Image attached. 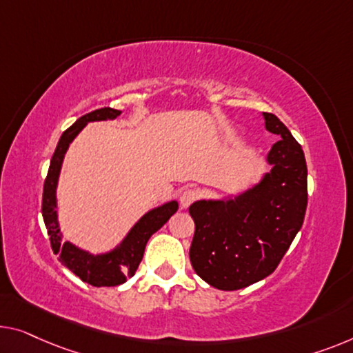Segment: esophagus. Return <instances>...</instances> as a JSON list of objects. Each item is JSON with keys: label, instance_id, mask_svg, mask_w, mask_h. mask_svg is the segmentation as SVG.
Wrapping results in <instances>:
<instances>
[{"label": "esophagus", "instance_id": "esophagus-1", "mask_svg": "<svg viewBox=\"0 0 353 353\" xmlns=\"http://www.w3.org/2000/svg\"><path fill=\"white\" fill-rule=\"evenodd\" d=\"M196 196H198L196 190H193V188H188V190H183V192L181 193V198H179V203H181V206H182L183 209H187V208L190 206V204L194 201V199H196Z\"/></svg>", "mask_w": 353, "mask_h": 353}]
</instances>
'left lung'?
Wrapping results in <instances>:
<instances>
[{
  "label": "left lung",
  "instance_id": "obj_1",
  "mask_svg": "<svg viewBox=\"0 0 353 353\" xmlns=\"http://www.w3.org/2000/svg\"><path fill=\"white\" fill-rule=\"evenodd\" d=\"M265 128L277 134L266 163L271 171L250 188L190 206L194 236L190 261L196 274L219 290H239L276 270L303 227L307 206V166L301 145L274 114Z\"/></svg>",
  "mask_w": 353,
  "mask_h": 353
}]
</instances>
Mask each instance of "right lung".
Listing matches in <instances>:
<instances>
[{
  "mask_svg": "<svg viewBox=\"0 0 353 353\" xmlns=\"http://www.w3.org/2000/svg\"><path fill=\"white\" fill-rule=\"evenodd\" d=\"M120 114H122V110L112 108L97 109L77 119L61 134L54 157L50 160L49 172H47L44 182V194H42V217H44L47 233L50 236L52 250H54V254L59 255V260L63 266H66L81 281L90 283L93 287H115L125 283L128 277L134 276L144 256L147 241L179 209L176 199L150 209L131 227L125 238L120 241V244L108 252H101V254H92V252L81 249L79 245L63 239L59 222V210H57V208H59V204H57V188H59L63 160H65L66 152L70 149V144L85 128L87 123L115 120Z\"/></svg>",
  "mask_w": 353,
  "mask_h": 353,
  "instance_id": "add662e5",
  "label": "right lung"
}]
</instances>
